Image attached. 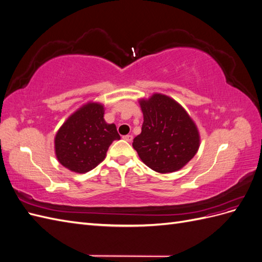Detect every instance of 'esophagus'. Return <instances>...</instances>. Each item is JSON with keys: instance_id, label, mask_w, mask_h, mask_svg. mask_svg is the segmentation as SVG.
<instances>
[{"instance_id": "obj_1", "label": "esophagus", "mask_w": 262, "mask_h": 262, "mask_svg": "<svg viewBox=\"0 0 262 262\" xmlns=\"http://www.w3.org/2000/svg\"><path fill=\"white\" fill-rule=\"evenodd\" d=\"M123 139L126 141V142H131L133 140V137L131 136V134H126V136L123 137Z\"/></svg>"}]
</instances>
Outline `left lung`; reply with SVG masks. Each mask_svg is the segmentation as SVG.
<instances>
[{
    "instance_id": "left-lung-1",
    "label": "left lung",
    "mask_w": 262,
    "mask_h": 262,
    "mask_svg": "<svg viewBox=\"0 0 262 262\" xmlns=\"http://www.w3.org/2000/svg\"><path fill=\"white\" fill-rule=\"evenodd\" d=\"M142 131L133 147L150 169L161 173L177 171L191 160L200 146L195 123L176 100L163 94L141 99Z\"/></svg>"
}]
</instances>
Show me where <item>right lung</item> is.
Segmentation results:
<instances>
[{
	"label": "right lung",
	"mask_w": 262,
	"mask_h": 262,
	"mask_svg": "<svg viewBox=\"0 0 262 262\" xmlns=\"http://www.w3.org/2000/svg\"><path fill=\"white\" fill-rule=\"evenodd\" d=\"M104 106L87 102L71 115L54 138L59 163L71 171L85 173L105 160L115 140H120L114 123L104 119Z\"/></svg>",
	"instance_id": "add662e5"
}]
</instances>
